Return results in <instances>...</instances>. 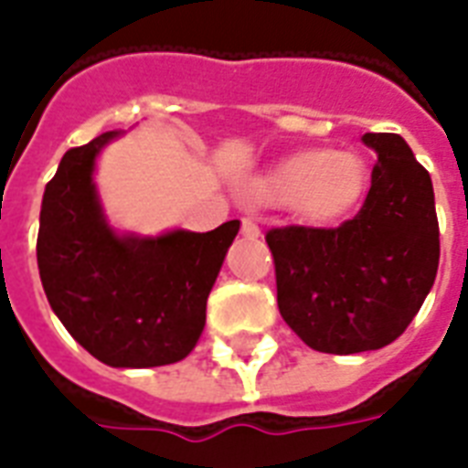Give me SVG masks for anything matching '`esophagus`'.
<instances>
[{"instance_id":"1","label":"esophagus","mask_w":468,"mask_h":468,"mask_svg":"<svg viewBox=\"0 0 468 468\" xmlns=\"http://www.w3.org/2000/svg\"><path fill=\"white\" fill-rule=\"evenodd\" d=\"M242 235L245 238H260V226L252 218H242Z\"/></svg>"}]
</instances>
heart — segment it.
<instances>
[{
    "mask_svg": "<svg viewBox=\"0 0 468 468\" xmlns=\"http://www.w3.org/2000/svg\"><path fill=\"white\" fill-rule=\"evenodd\" d=\"M367 191V167L355 153L301 150L264 176L257 194L274 204H296L301 218L330 226L345 218Z\"/></svg>",
    "mask_w": 468,
    "mask_h": 468,
    "instance_id": "b5f03b06",
    "label": "heart"
}]
</instances>
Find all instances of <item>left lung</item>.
Here are the masks:
<instances>
[{
  "label": "left lung",
  "instance_id": "8db88e82",
  "mask_svg": "<svg viewBox=\"0 0 468 468\" xmlns=\"http://www.w3.org/2000/svg\"><path fill=\"white\" fill-rule=\"evenodd\" d=\"M369 194L337 228L286 226L264 235L274 257L282 318L327 355L381 349L406 333L440 264L430 172L399 133H367Z\"/></svg>",
  "mask_w": 468,
  "mask_h": 468
}]
</instances>
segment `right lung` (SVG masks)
Wrapping results in <instances>:
<instances>
[{
	"mask_svg": "<svg viewBox=\"0 0 468 468\" xmlns=\"http://www.w3.org/2000/svg\"><path fill=\"white\" fill-rule=\"evenodd\" d=\"M113 135L69 148L46 184L36 242L40 282L55 315L99 362L175 364L204 330L206 299L240 220L208 233H113L91 182L99 150Z\"/></svg>",
	"mask_w": 468,
	"mask_h": 468,
	"instance_id": "obj_1",
	"label": "right lung"
}]
</instances>
